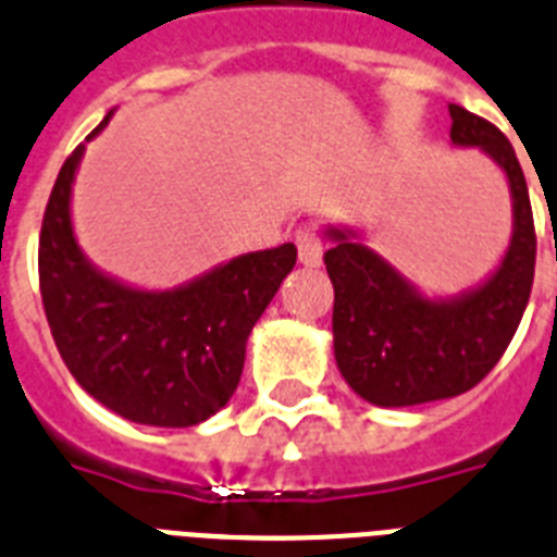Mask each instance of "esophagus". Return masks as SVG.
Segmentation results:
<instances>
[{
    "label": "esophagus",
    "instance_id": "34e87169",
    "mask_svg": "<svg viewBox=\"0 0 557 557\" xmlns=\"http://www.w3.org/2000/svg\"><path fill=\"white\" fill-rule=\"evenodd\" d=\"M297 255H300V263L308 269H320L322 265V243L311 226H302L297 232Z\"/></svg>",
    "mask_w": 557,
    "mask_h": 557
}]
</instances>
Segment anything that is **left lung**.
<instances>
[{
    "mask_svg": "<svg viewBox=\"0 0 557 557\" xmlns=\"http://www.w3.org/2000/svg\"><path fill=\"white\" fill-rule=\"evenodd\" d=\"M453 147L481 149L504 172L512 235L502 263L479 286L430 297L350 226H325L334 283V357L350 391L380 408L450 399L495 368L524 317L535 274L530 191L507 135L450 104Z\"/></svg>",
    "mask_w": 557,
    "mask_h": 557,
    "instance_id": "1",
    "label": "left lung"
}]
</instances>
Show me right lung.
I'll list each match as a JSON object with an SVG mask.
<instances>
[{"label": "right lung", "instance_id": "add662e5", "mask_svg": "<svg viewBox=\"0 0 557 557\" xmlns=\"http://www.w3.org/2000/svg\"><path fill=\"white\" fill-rule=\"evenodd\" d=\"M112 110L87 135L110 124ZM84 144L64 161L39 237L50 334L78 385L112 413L149 428H191L232 399L255 322L297 263V246L249 251L166 292L98 269L73 232Z\"/></svg>", "mask_w": 557, "mask_h": 557}]
</instances>
